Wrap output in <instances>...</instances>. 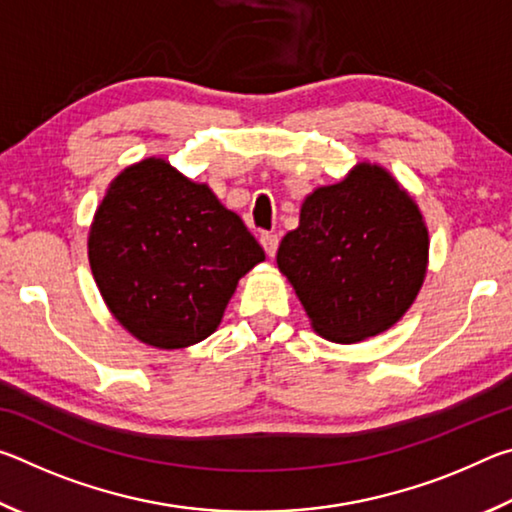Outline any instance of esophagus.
Segmentation results:
<instances>
[{"mask_svg":"<svg viewBox=\"0 0 512 512\" xmlns=\"http://www.w3.org/2000/svg\"><path fill=\"white\" fill-rule=\"evenodd\" d=\"M259 244H262V248L266 250L268 257H273L275 250H277V244H280V239H277V235H273V232H264V235L259 237Z\"/></svg>","mask_w":512,"mask_h":512,"instance_id":"esophagus-1","label":"esophagus"}]
</instances>
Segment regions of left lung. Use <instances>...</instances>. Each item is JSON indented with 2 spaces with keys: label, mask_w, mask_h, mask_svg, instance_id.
Wrapping results in <instances>:
<instances>
[{
  "label": "left lung",
  "mask_w": 512,
  "mask_h": 512,
  "mask_svg": "<svg viewBox=\"0 0 512 512\" xmlns=\"http://www.w3.org/2000/svg\"><path fill=\"white\" fill-rule=\"evenodd\" d=\"M427 259L429 232L418 205L370 162L309 194L300 225L277 248V268L311 327L334 343H357L393 327L418 296Z\"/></svg>",
  "instance_id": "left-lung-1"
}]
</instances>
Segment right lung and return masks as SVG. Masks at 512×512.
Returning <instances> with one entry per match:
<instances>
[{
    "label": "right lung",
    "instance_id": "obj_1",
    "mask_svg": "<svg viewBox=\"0 0 512 512\" xmlns=\"http://www.w3.org/2000/svg\"><path fill=\"white\" fill-rule=\"evenodd\" d=\"M88 257L112 316L162 350L219 327L239 277L264 262L244 221L162 158L119 173L94 214Z\"/></svg>",
    "mask_w": 512,
    "mask_h": 512
}]
</instances>
